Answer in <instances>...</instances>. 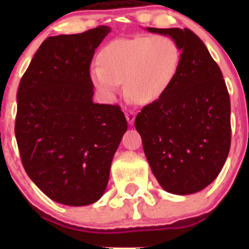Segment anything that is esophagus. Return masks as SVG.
<instances>
[{"label": "esophagus", "mask_w": 249, "mask_h": 249, "mask_svg": "<svg viewBox=\"0 0 249 249\" xmlns=\"http://www.w3.org/2000/svg\"><path fill=\"white\" fill-rule=\"evenodd\" d=\"M126 120L127 122H128V124H133V122H135L136 120V112L132 111V109H128V111L126 112Z\"/></svg>", "instance_id": "esophagus-1"}]
</instances>
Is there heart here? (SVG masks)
<instances>
[{
	"label": "heart",
	"mask_w": 249,
	"mask_h": 249,
	"mask_svg": "<svg viewBox=\"0 0 249 249\" xmlns=\"http://www.w3.org/2000/svg\"><path fill=\"white\" fill-rule=\"evenodd\" d=\"M100 66L89 72L93 85L107 98L120 91L141 103L157 101L179 72L182 48L169 36H137L111 41L98 54Z\"/></svg>",
	"instance_id": "obj_1"
}]
</instances>
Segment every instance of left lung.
Segmentation results:
<instances>
[{"label":"left lung","mask_w":249,"mask_h":249,"mask_svg":"<svg viewBox=\"0 0 249 249\" xmlns=\"http://www.w3.org/2000/svg\"><path fill=\"white\" fill-rule=\"evenodd\" d=\"M172 37L182 62L168 91L137 114L152 172L164 191L192 195L221 172L231 147V101L218 65L201 38L188 28H152Z\"/></svg>","instance_id":"left-lung-1"}]
</instances>
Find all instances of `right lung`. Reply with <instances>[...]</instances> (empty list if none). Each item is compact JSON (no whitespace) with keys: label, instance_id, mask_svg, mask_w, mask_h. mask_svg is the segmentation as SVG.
Listing matches in <instances>:
<instances>
[{"label":"right lung","instance_id":"1","mask_svg":"<svg viewBox=\"0 0 249 249\" xmlns=\"http://www.w3.org/2000/svg\"><path fill=\"white\" fill-rule=\"evenodd\" d=\"M111 28L48 37L22 76L15 124L28 177L54 202L87 206L103 196L127 121L93 102L89 66Z\"/></svg>","mask_w":249,"mask_h":249}]
</instances>
